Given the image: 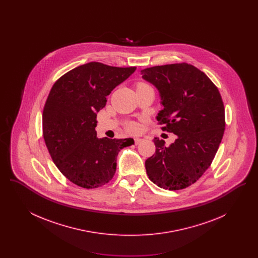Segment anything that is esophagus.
Returning a JSON list of instances; mask_svg holds the SVG:
<instances>
[{"label":"esophagus","instance_id":"esophagus-1","mask_svg":"<svg viewBox=\"0 0 258 258\" xmlns=\"http://www.w3.org/2000/svg\"><path fill=\"white\" fill-rule=\"evenodd\" d=\"M142 141V138H139V137H135V145H138L140 142Z\"/></svg>","mask_w":258,"mask_h":258}]
</instances>
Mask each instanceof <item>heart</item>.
I'll use <instances>...</instances> for the list:
<instances>
[{
  "label": "heart",
  "mask_w": 258,
  "mask_h": 258,
  "mask_svg": "<svg viewBox=\"0 0 258 258\" xmlns=\"http://www.w3.org/2000/svg\"><path fill=\"white\" fill-rule=\"evenodd\" d=\"M147 86L146 84H143V83H140L138 87H144ZM128 130L132 132V133H136V132H138L139 131V125L137 124V123H131L128 124Z\"/></svg>",
  "instance_id": "1"
}]
</instances>
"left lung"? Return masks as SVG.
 <instances>
[{
  "instance_id": "obj_1",
  "label": "left lung",
  "mask_w": 258,
  "mask_h": 258,
  "mask_svg": "<svg viewBox=\"0 0 258 258\" xmlns=\"http://www.w3.org/2000/svg\"><path fill=\"white\" fill-rule=\"evenodd\" d=\"M141 74L160 93L161 128L177 135L168 147L155 137L156 153L145 161L148 177L161 188L183 189L208 169L221 144L225 126L221 94L206 74L185 62L148 68Z\"/></svg>"
}]
</instances>
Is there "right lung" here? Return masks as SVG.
I'll list each match as a JSON object with an SVG mask.
<instances>
[{
    "label": "right lung",
    "mask_w": 258,
    "mask_h": 258,
    "mask_svg": "<svg viewBox=\"0 0 258 258\" xmlns=\"http://www.w3.org/2000/svg\"><path fill=\"white\" fill-rule=\"evenodd\" d=\"M135 70L91 61L63 74L52 87L42 113L43 138L54 163L74 184L84 188L107 184L120 150L135 144L133 138H98L95 127L106 97Z\"/></svg>",
    "instance_id": "right-lung-1"
}]
</instances>
